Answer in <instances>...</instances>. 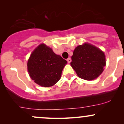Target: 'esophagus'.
<instances>
[{
	"instance_id": "1",
	"label": "esophagus",
	"mask_w": 124,
	"mask_h": 124,
	"mask_svg": "<svg viewBox=\"0 0 124 124\" xmlns=\"http://www.w3.org/2000/svg\"><path fill=\"white\" fill-rule=\"evenodd\" d=\"M67 62H68V63H70L71 62V59L70 58H68V59H67Z\"/></svg>"
}]
</instances>
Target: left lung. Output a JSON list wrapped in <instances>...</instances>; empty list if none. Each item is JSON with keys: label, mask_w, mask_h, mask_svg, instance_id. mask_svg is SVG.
Returning a JSON list of instances; mask_svg holds the SVG:
<instances>
[{"label": "left lung", "mask_w": 124, "mask_h": 124, "mask_svg": "<svg viewBox=\"0 0 124 124\" xmlns=\"http://www.w3.org/2000/svg\"><path fill=\"white\" fill-rule=\"evenodd\" d=\"M70 65L78 76L86 80L97 78L106 65L104 53L96 46L88 43L75 48Z\"/></svg>", "instance_id": "8db88e82"}]
</instances>
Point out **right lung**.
Returning a JSON list of instances; mask_svg holds the SVG:
<instances>
[{
    "instance_id": "add662e5",
    "label": "right lung",
    "mask_w": 124,
    "mask_h": 124,
    "mask_svg": "<svg viewBox=\"0 0 124 124\" xmlns=\"http://www.w3.org/2000/svg\"><path fill=\"white\" fill-rule=\"evenodd\" d=\"M67 61L55 54L45 44H41L31 54L27 69L32 80L39 86H54L61 79L62 70Z\"/></svg>"
}]
</instances>
